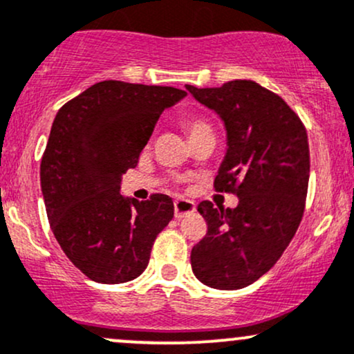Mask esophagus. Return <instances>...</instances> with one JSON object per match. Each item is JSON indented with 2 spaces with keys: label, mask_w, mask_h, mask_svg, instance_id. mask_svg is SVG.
<instances>
[{
  "label": "esophagus",
  "mask_w": 354,
  "mask_h": 354,
  "mask_svg": "<svg viewBox=\"0 0 354 354\" xmlns=\"http://www.w3.org/2000/svg\"><path fill=\"white\" fill-rule=\"evenodd\" d=\"M196 211V205L189 200H176L174 201V218H185Z\"/></svg>",
  "instance_id": "1"
}]
</instances>
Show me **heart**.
Wrapping results in <instances>:
<instances>
[{"mask_svg": "<svg viewBox=\"0 0 354 354\" xmlns=\"http://www.w3.org/2000/svg\"><path fill=\"white\" fill-rule=\"evenodd\" d=\"M183 128L188 133V136H193L205 131V129H208L209 126L206 124V121L200 120V118H186V120H183Z\"/></svg>", "mask_w": 354, "mask_h": 354, "instance_id": "b5f03b06", "label": "heart"}]
</instances>
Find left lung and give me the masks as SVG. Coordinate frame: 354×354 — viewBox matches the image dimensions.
<instances>
[{
    "instance_id": "left-lung-1",
    "label": "left lung",
    "mask_w": 354,
    "mask_h": 354,
    "mask_svg": "<svg viewBox=\"0 0 354 354\" xmlns=\"http://www.w3.org/2000/svg\"><path fill=\"white\" fill-rule=\"evenodd\" d=\"M186 89L225 123L226 154L214 188L239 198L233 209L198 205L208 233L191 250V268L206 286L239 290L274 266L301 223L310 181L306 129L283 98L251 80Z\"/></svg>"
}]
</instances>
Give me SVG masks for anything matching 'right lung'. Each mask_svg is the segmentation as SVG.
I'll list each match as a JSON object with an SVG mask.
<instances>
[{
    "mask_svg": "<svg viewBox=\"0 0 354 354\" xmlns=\"http://www.w3.org/2000/svg\"><path fill=\"white\" fill-rule=\"evenodd\" d=\"M186 96L171 86L101 81L68 101L53 121L39 178L50 226L81 273L103 284L146 270L158 234L173 219L166 194H120L166 108Z\"/></svg>",
    "mask_w": 354,
    "mask_h": 354,
    "instance_id": "right-lung-1",
    "label": "right lung"
}]
</instances>
